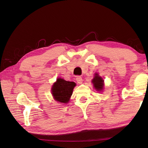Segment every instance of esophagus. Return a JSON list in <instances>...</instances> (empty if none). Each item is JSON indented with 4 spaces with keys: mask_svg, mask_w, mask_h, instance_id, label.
<instances>
[{
    "mask_svg": "<svg viewBox=\"0 0 148 148\" xmlns=\"http://www.w3.org/2000/svg\"><path fill=\"white\" fill-rule=\"evenodd\" d=\"M76 79H77V82L78 84H82L83 82V79L82 77H80V76H78V77H77Z\"/></svg>",
    "mask_w": 148,
    "mask_h": 148,
    "instance_id": "1",
    "label": "esophagus"
}]
</instances>
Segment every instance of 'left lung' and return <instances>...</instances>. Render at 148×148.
<instances>
[{
    "label": "left lung",
    "mask_w": 148,
    "mask_h": 148,
    "mask_svg": "<svg viewBox=\"0 0 148 148\" xmlns=\"http://www.w3.org/2000/svg\"><path fill=\"white\" fill-rule=\"evenodd\" d=\"M92 82L94 84V86H95L97 91H101L103 89V86H104V83H103V82L104 81H103L102 78L99 77V75L97 74H96Z\"/></svg>",
    "instance_id": "1"
}]
</instances>
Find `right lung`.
Listing matches in <instances>:
<instances>
[{
  "mask_svg": "<svg viewBox=\"0 0 148 148\" xmlns=\"http://www.w3.org/2000/svg\"><path fill=\"white\" fill-rule=\"evenodd\" d=\"M75 86L76 84L74 82L58 78L52 86V94L57 101L66 103L69 101Z\"/></svg>",
  "mask_w": 148,
  "mask_h": 148,
  "instance_id": "obj_1",
  "label": "right lung"
}]
</instances>
